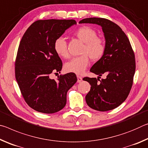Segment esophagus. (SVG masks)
<instances>
[{
  "mask_svg": "<svg viewBox=\"0 0 148 148\" xmlns=\"http://www.w3.org/2000/svg\"><path fill=\"white\" fill-rule=\"evenodd\" d=\"M77 82H78V83H79V82H81L82 81V77L79 76H77Z\"/></svg>",
  "mask_w": 148,
  "mask_h": 148,
  "instance_id": "obj_1",
  "label": "esophagus"
}]
</instances>
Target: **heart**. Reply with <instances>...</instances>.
<instances>
[{
    "instance_id": "1",
    "label": "heart",
    "mask_w": 148,
    "mask_h": 148,
    "mask_svg": "<svg viewBox=\"0 0 148 148\" xmlns=\"http://www.w3.org/2000/svg\"><path fill=\"white\" fill-rule=\"evenodd\" d=\"M74 34L85 43L81 51L82 55L74 57L66 62L64 68L67 72L82 74L89 64V57L93 61H98L104 56L106 51V42L101 37L97 36L94 29L87 26L79 27L75 31ZM53 48L60 57L64 59L69 57L67 42L63 36H59L55 40Z\"/></svg>"
}]
</instances>
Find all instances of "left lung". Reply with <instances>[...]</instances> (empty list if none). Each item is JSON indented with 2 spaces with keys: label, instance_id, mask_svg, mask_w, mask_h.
Instances as JSON below:
<instances>
[{
  "label": "left lung",
  "instance_id": "obj_1",
  "mask_svg": "<svg viewBox=\"0 0 148 148\" xmlns=\"http://www.w3.org/2000/svg\"><path fill=\"white\" fill-rule=\"evenodd\" d=\"M79 23H95L102 27L106 39V51L90 69L99 75L96 77H85L91 84L86 101L95 110L106 112L122 104L128 97L133 84L136 61L133 49L126 34L119 25L105 18L90 17ZM102 74L106 79L100 80Z\"/></svg>",
  "mask_w": 148,
  "mask_h": 148
}]
</instances>
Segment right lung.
I'll return each mask as SVG.
<instances>
[{
    "label": "right lung",
    "mask_w": 148,
    "mask_h": 148,
    "mask_svg": "<svg viewBox=\"0 0 148 148\" xmlns=\"http://www.w3.org/2000/svg\"><path fill=\"white\" fill-rule=\"evenodd\" d=\"M74 19L38 20L32 23L20 41L15 61V76L25 101L32 109L44 114L59 112L66 103L67 91L76 84L74 73L60 75L62 62L53 48L55 40Z\"/></svg>",
    "instance_id": "obj_1"
}]
</instances>
